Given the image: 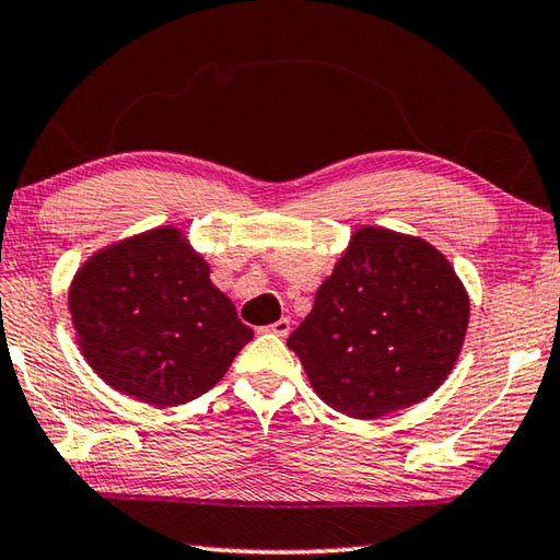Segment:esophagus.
<instances>
[{
	"mask_svg": "<svg viewBox=\"0 0 560 560\" xmlns=\"http://www.w3.org/2000/svg\"><path fill=\"white\" fill-rule=\"evenodd\" d=\"M269 330H271L273 336L287 338V336L291 334V320H289V318H279V320H273V324L269 326Z\"/></svg>",
	"mask_w": 560,
	"mask_h": 560,
	"instance_id": "34e87169",
	"label": "esophagus"
}]
</instances>
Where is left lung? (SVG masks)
I'll return each instance as SVG.
<instances>
[{
    "instance_id": "1",
    "label": "left lung",
    "mask_w": 560,
    "mask_h": 560,
    "mask_svg": "<svg viewBox=\"0 0 560 560\" xmlns=\"http://www.w3.org/2000/svg\"><path fill=\"white\" fill-rule=\"evenodd\" d=\"M467 326V289L442 252L420 236L360 226L289 348L320 400L373 420L438 390Z\"/></svg>"
}]
</instances>
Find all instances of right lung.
<instances>
[{
  "label": "right lung",
  "mask_w": 560,
  "mask_h": 560,
  "mask_svg": "<svg viewBox=\"0 0 560 560\" xmlns=\"http://www.w3.org/2000/svg\"><path fill=\"white\" fill-rule=\"evenodd\" d=\"M69 311L101 381L155 407L212 390L254 338L210 264L170 224L93 254L71 281Z\"/></svg>",
  "instance_id": "right-lung-1"
}]
</instances>
